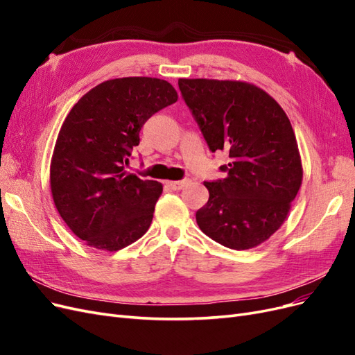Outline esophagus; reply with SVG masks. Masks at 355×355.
<instances>
[{"label": "esophagus", "mask_w": 355, "mask_h": 355, "mask_svg": "<svg viewBox=\"0 0 355 355\" xmlns=\"http://www.w3.org/2000/svg\"><path fill=\"white\" fill-rule=\"evenodd\" d=\"M189 179H184V180H171V182H167V185L175 189V191H179V189H184L187 185H188Z\"/></svg>", "instance_id": "34e87169"}]
</instances>
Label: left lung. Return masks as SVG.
<instances>
[{"mask_svg":"<svg viewBox=\"0 0 355 355\" xmlns=\"http://www.w3.org/2000/svg\"><path fill=\"white\" fill-rule=\"evenodd\" d=\"M179 89L211 153L227 151V176L204 182L209 201L196 219L234 250L266 241L286 220L302 184L295 132L270 94L243 81L180 78Z\"/></svg>","mask_w":355,"mask_h":355,"instance_id":"1","label":"left lung"}]
</instances>
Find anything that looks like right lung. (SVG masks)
<instances>
[{
  "label": "right lung",
  "instance_id": "obj_1",
  "mask_svg": "<svg viewBox=\"0 0 355 355\" xmlns=\"http://www.w3.org/2000/svg\"><path fill=\"white\" fill-rule=\"evenodd\" d=\"M176 101L164 80L115 78L85 93L65 118L51 157V196L89 245L116 252L148 231L163 185L127 173L125 166L144 124Z\"/></svg>",
  "mask_w": 355,
  "mask_h": 355
}]
</instances>
